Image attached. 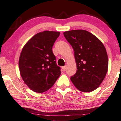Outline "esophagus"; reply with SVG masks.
<instances>
[{
    "mask_svg": "<svg viewBox=\"0 0 121 121\" xmlns=\"http://www.w3.org/2000/svg\"><path fill=\"white\" fill-rule=\"evenodd\" d=\"M66 70V66L62 67V71H65Z\"/></svg>",
    "mask_w": 121,
    "mask_h": 121,
    "instance_id": "esophagus-1",
    "label": "esophagus"
}]
</instances>
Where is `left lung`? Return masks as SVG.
<instances>
[{"instance_id":"left-lung-1","label":"left lung","mask_w":121,"mask_h":121,"mask_svg":"<svg viewBox=\"0 0 121 121\" xmlns=\"http://www.w3.org/2000/svg\"><path fill=\"white\" fill-rule=\"evenodd\" d=\"M63 35L74 50L77 67L71 80L80 91H93L103 82L108 69L105 48L99 38L84 30L67 31Z\"/></svg>"}]
</instances>
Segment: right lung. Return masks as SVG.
I'll return each instance as SVG.
<instances>
[{"instance_id":"add662e5","label":"right lung","mask_w":121,"mask_h":121,"mask_svg":"<svg viewBox=\"0 0 121 121\" xmlns=\"http://www.w3.org/2000/svg\"><path fill=\"white\" fill-rule=\"evenodd\" d=\"M60 32L43 31L31 38L21 51L19 61L22 80L31 90L38 93L49 89L60 76L52 48Z\"/></svg>"}]
</instances>
